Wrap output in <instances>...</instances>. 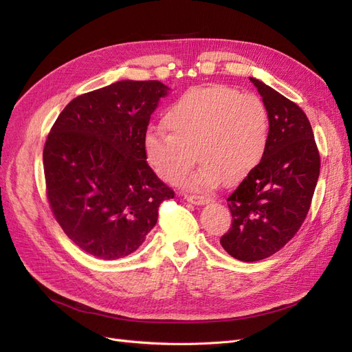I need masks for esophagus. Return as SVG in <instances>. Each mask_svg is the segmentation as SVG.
Here are the masks:
<instances>
[{"instance_id":"esophagus-1","label":"esophagus","mask_w":352,"mask_h":352,"mask_svg":"<svg viewBox=\"0 0 352 352\" xmlns=\"http://www.w3.org/2000/svg\"><path fill=\"white\" fill-rule=\"evenodd\" d=\"M185 199L188 202H192V204H197V206H204V204H207V202L211 201V198L202 197V195H185Z\"/></svg>"}]
</instances>
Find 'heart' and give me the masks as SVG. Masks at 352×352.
Returning a JSON list of instances; mask_svg holds the SVG:
<instances>
[{"label":"heart","instance_id":"1","mask_svg":"<svg viewBox=\"0 0 352 352\" xmlns=\"http://www.w3.org/2000/svg\"><path fill=\"white\" fill-rule=\"evenodd\" d=\"M163 124L168 133H145L146 162L173 184L198 157L202 166L182 179L189 189L214 188L221 180L241 182L261 163L270 140L264 101L228 85H207L180 95L166 110Z\"/></svg>","mask_w":352,"mask_h":352}]
</instances>
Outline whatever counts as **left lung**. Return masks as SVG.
Here are the masks:
<instances>
[{
  "label": "left lung",
  "instance_id": "8db88e82",
  "mask_svg": "<svg viewBox=\"0 0 352 352\" xmlns=\"http://www.w3.org/2000/svg\"><path fill=\"white\" fill-rule=\"evenodd\" d=\"M270 116L261 163L228 198L232 225L221 247L241 261L278 252L300 230L320 175V154L305 113L267 85L250 78Z\"/></svg>",
  "mask_w": 352,
  "mask_h": 352
}]
</instances>
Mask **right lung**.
Returning a JSON list of instances; mask_svg holds the SVG:
<instances>
[{"mask_svg": "<svg viewBox=\"0 0 352 352\" xmlns=\"http://www.w3.org/2000/svg\"><path fill=\"white\" fill-rule=\"evenodd\" d=\"M167 87L120 80L72 100L44 146L47 199L80 250L102 260L126 257L155 226L158 207L175 198L148 166L144 138Z\"/></svg>", "mask_w": 352, "mask_h": 352, "instance_id": "obj_1", "label": "right lung"}]
</instances>
